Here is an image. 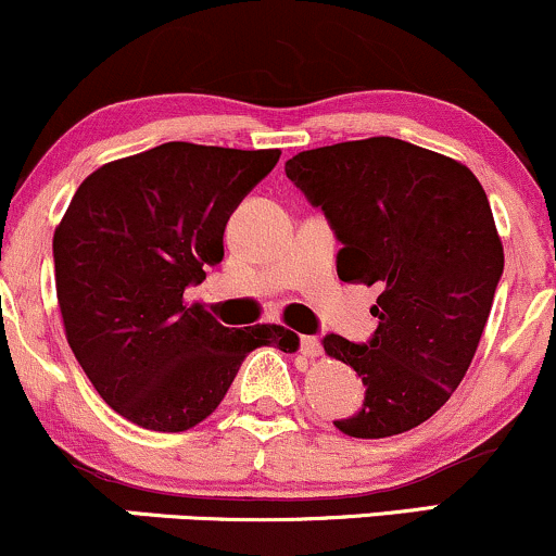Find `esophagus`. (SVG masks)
I'll return each instance as SVG.
<instances>
[{
  "mask_svg": "<svg viewBox=\"0 0 556 556\" xmlns=\"http://www.w3.org/2000/svg\"><path fill=\"white\" fill-rule=\"evenodd\" d=\"M300 353L308 355V358H318V355H321V342L311 334L300 337Z\"/></svg>",
  "mask_w": 556,
  "mask_h": 556,
  "instance_id": "esophagus-1",
  "label": "esophagus"
}]
</instances>
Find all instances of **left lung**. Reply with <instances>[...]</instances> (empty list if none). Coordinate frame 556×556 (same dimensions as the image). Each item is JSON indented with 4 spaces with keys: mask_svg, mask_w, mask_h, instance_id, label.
Wrapping results in <instances>:
<instances>
[{
    "mask_svg": "<svg viewBox=\"0 0 556 556\" xmlns=\"http://www.w3.org/2000/svg\"><path fill=\"white\" fill-rule=\"evenodd\" d=\"M285 172L342 242V282L381 290L366 342L321 340L366 387L361 410L334 426L358 439L416 429L463 381L504 271L481 182L455 159L397 138L303 151Z\"/></svg>",
    "mask_w": 556,
    "mask_h": 556,
    "instance_id": "left-lung-1",
    "label": "left lung"
}]
</instances>
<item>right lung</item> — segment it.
<instances>
[{"label":"right lung","instance_id":"right-lung-1","mask_svg":"<svg viewBox=\"0 0 556 556\" xmlns=\"http://www.w3.org/2000/svg\"><path fill=\"white\" fill-rule=\"evenodd\" d=\"M277 162V149L172 140L104 164L75 190L52 245L67 342L106 405L140 429H193L248 353L298 348L277 324L232 329L182 305L225 258L229 216Z\"/></svg>","mask_w":556,"mask_h":556}]
</instances>
